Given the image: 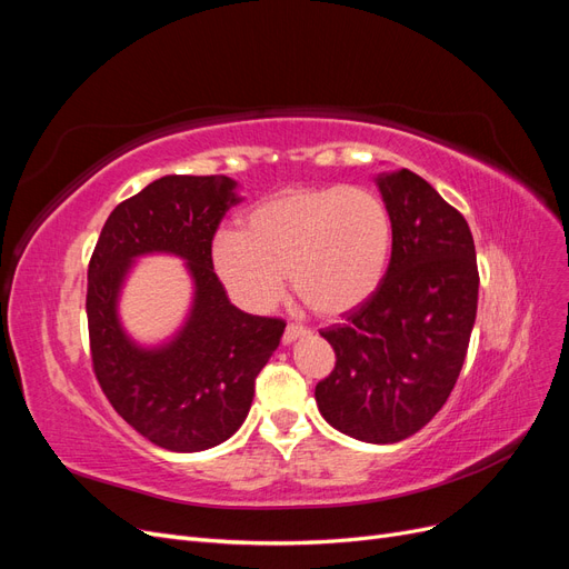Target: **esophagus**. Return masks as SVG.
Returning a JSON list of instances; mask_svg holds the SVG:
<instances>
[{"label":"esophagus","mask_w":569,"mask_h":569,"mask_svg":"<svg viewBox=\"0 0 569 569\" xmlns=\"http://www.w3.org/2000/svg\"><path fill=\"white\" fill-rule=\"evenodd\" d=\"M303 335H308V330L303 325H297V322H289L287 327H284V335H282V341L284 343H291L295 339H299V337H303Z\"/></svg>","instance_id":"1"}]
</instances>
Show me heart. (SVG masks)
Returning a JSON list of instances; mask_svg holds the SVG:
<instances>
[{
    "mask_svg": "<svg viewBox=\"0 0 569 569\" xmlns=\"http://www.w3.org/2000/svg\"><path fill=\"white\" fill-rule=\"evenodd\" d=\"M391 213L366 187L284 189L247 213L242 232L213 239V268L249 311L280 301L289 272L297 297L320 316L349 313L382 284Z\"/></svg>",
    "mask_w": 569,
    "mask_h": 569,
    "instance_id": "1",
    "label": "heart"
}]
</instances>
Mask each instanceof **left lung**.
<instances>
[{
	"label": "left lung",
	"instance_id": "left-lung-1",
	"mask_svg": "<svg viewBox=\"0 0 569 569\" xmlns=\"http://www.w3.org/2000/svg\"><path fill=\"white\" fill-rule=\"evenodd\" d=\"M391 258L375 295L320 335L335 370L318 382L322 418L368 443H396L432 420L462 370L479 270L468 220L408 168L377 178Z\"/></svg>",
	"mask_w": 569,
	"mask_h": 569
}]
</instances>
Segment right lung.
Segmentation results:
<instances>
[{"mask_svg": "<svg viewBox=\"0 0 569 569\" xmlns=\"http://www.w3.org/2000/svg\"><path fill=\"white\" fill-rule=\"evenodd\" d=\"M234 187L226 176L153 180L116 206L90 258L84 308L97 382L120 418L168 451H206L237 432L284 332L282 318L232 306L213 270V237L239 201ZM151 250L186 258L196 306L173 342L140 350L119 330L114 301L131 258Z\"/></svg>", "mask_w": 569, "mask_h": 569, "instance_id": "obj_1", "label": "right lung"}]
</instances>
